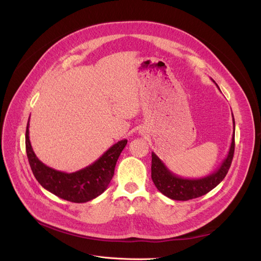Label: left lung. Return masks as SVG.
Returning a JSON list of instances; mask_svg holds the SVG:
<instances>
[{
	"label": "left lung",
	"instance_id": "1",
	"mask_svg": "<svg viewBox=\"0 0 261 261\" xmlns=\"http://www.w3.org/2000/svg\"><path fill=\"white\" fill-rule=\"evenodd\" d=\"M213 83L216 84L215 81H213ZM217 87L219 88L218 85ZM233 128L235 130L234 116ZM234 136L235 134L233 133L232 143L230 149H228L227 155L223 160V162L221 163L220 167L215 172L211 173V174L200 178H184L174 174V173L171 172L167 165L160 160L159 156L154 152H151V178L155 187L158 188V191L173 200L181 201L197 198V197L203 196L210 191H212L213 188L218 186L221 181L223 180V178L227 174L228 169L231 167L235 147Z\"/></svg>",
	"mask_w": 261,
	"mask_h": 261
}]
</instances>
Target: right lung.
Returning <instances> with one entry per match:
<instances>
[{"mask_svg": "<svg viewBox=\"0 0 261 261\" xmlns=\"http://www.w3.org/2000/svg\"><path fill=\"white\" fill-rule=\"evenodd\" d=\"M127 139L117 141L88 167L73 173L54 170L42 163L34 152L29 140V120L26 128V152L36 179L44 189L72 202H87L97 198L108 188L114 175L116 161Z\"/></svg>", "mask_w": 261, "mask_h": 261, "instance_id": "add662e5", "label": "right lung"}]
</instances>
